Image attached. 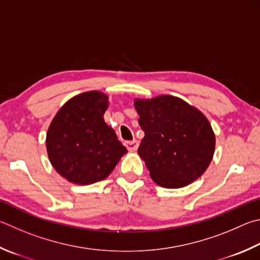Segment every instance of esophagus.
I'll return each mask as SVG.
<instances>
[{
	"label": "esophagus",
	"instance_id": "esophagus-1",
	"mask_svg": "<svg viewBox=\"0 0 260 260\" xmlns=\"http://www.w3.org/2000/svg\"><path fill=\"white\" fill-rule=\"evenodd\" d=\"M125 146H126L127 149H128V151H136V150H138V148H139V142L136 140L126 141Z\"/></svg>",
	"mask_w": 260,
	"mask_h": 260
}]
</instances>
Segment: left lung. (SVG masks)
Listing matches in <instances>:
<instances>
[{
    "mask_svg": "<svg viewBox=\"0 0 260 260\" xmlns=\"http://www.w3.org/2000/svg\"><path fill=\"white\" fill-rule=\"evenodd\" d=\"M144 132L138 153L158 185L186 186L205 173L215 151V135L207 118L181 99L161 95L135 100Z\"/></svg>",
    "mask_w": 260,
    "mask_h": 260,
    "instance_id": "obj_1",
    "label": "left lung"
}]
</instances>
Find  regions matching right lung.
Here are the masks:
<instances>
[{"instance_id": "right-lung-1", "label": "right lung", "mask_w": 260, "mask_h": 260, "mask_svg": "<svg viewBox=\"0 0 260 260\" xmlns=\"http://www.w3.org/2000/svg\"><path fill=\"white\" fill-rule=\"evenodd\" d=\"M108 96L82 93L66 102L52 120L46 149L52 166L69 182L87 185L110 175L127 149L103 115Z\"/></svg>"}]
</instances>
